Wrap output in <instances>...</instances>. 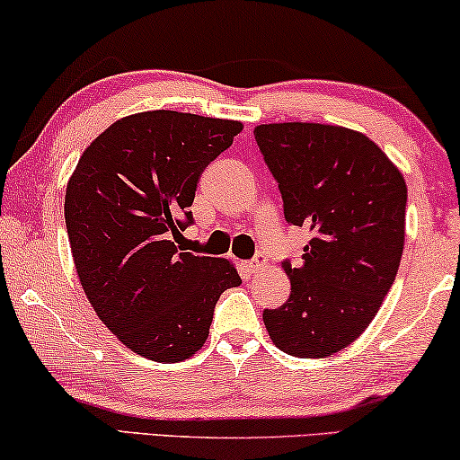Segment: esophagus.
I'll return each instance as SVG.
<instances>
[{"mask_svg": "<svg viewBox=\"0 0 460 460\" xmlns=\"http://www.w3.org/2000/svg\"><path fill=\"white\" fill-rule=\"evenodd\" d=\"M264 264H267V261H264L262 256H256V258H252V261L245 262V269H248L250 273H256V270H261Z\"/></svg>", "mask_w": 460, "mask_h": 460, "instance_id": "obj_1", "label": "esophagus"}]
</instances>
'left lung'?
I'll list each match as a JSON object with an SVG mask.
<instances>
[{"mask_svg": "<svg viewBox=\"0 0 460 460\" xmlns=\"http://www.w3.org/2000/svg\"><path fill=\"white\" fill-rule=\"evenodd\" d=\"M289 225L313 233L283 262L292 294L262 319L273 344L300 358L350 346L375 319L404 248L406 183L367 135L319 122L254 128Z\"/></svg>", "mask_w": 460, "mask_h": 460, "instance_id": "left-lung-1", "label": "left lung"}]
</instances>
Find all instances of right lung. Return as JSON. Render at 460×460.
I'll list each match as a JSON object with an SVG mask.
<instances>
[{
  "label": "right lung",
  "mask_w": 460,
  "mask_h": 460,
  "mask_svg": "<svg viewBox=\"0 0 460 460\" xmlns=\"http://www.w3.org/2000/svg\"><path fill=\"white\" fill-rule=\"evenodd\" d=\"M242 122L152 110L110 125L83 152L64 198L81 286L110 332L156 362L204 346L225 289L242 283L225 258L179 252L199 174Z\"/></svg>",
  "instance_id": "1"
}]
</instances>
